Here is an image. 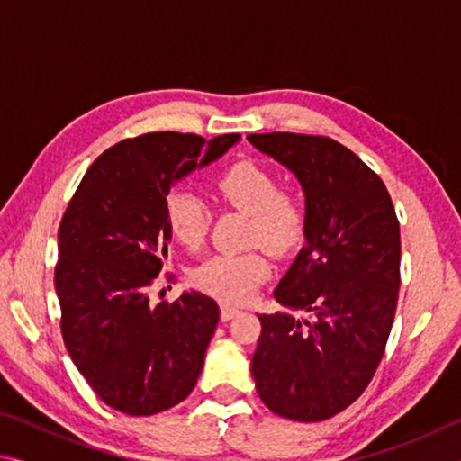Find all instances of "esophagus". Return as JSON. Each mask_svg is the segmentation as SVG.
<instances>
[{
    "instance_id": "34e87169",
    "label": "esophagus",
    "mask_w": 461,
    "mask_h": 461,
    "mask_svg": "<svg viewBox=\"0 0 461 461\" xmlns=\"http://www.w3.org/2000/svg\"><path fill=\"white\" fill-rule=\"evenodd\" d=\"M238 313H240L238 307L228 305V303H223L221 305V321H230V319H233Z\"/></svg>"
}]
</instances>
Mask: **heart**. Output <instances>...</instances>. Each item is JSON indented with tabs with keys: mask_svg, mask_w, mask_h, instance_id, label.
I'll list each match as a JSON object with an SVG mask.
<instances>
[{
	"mask_svg": "<svg viewBox=\"0 0 461 461\" xmlns=\"http://www.w3.org/2000/svg\"><path fill=\"white\" fill-rule=\"evenodd\" d=\"M213 191L238 212L252 217L249 240L272 254L299 248L307 233V207L296 193L280 191L270 168L254 160H240L215 178ZM170 236L189 252L203 248L212 215L191 191H170L165 201ZM268 260L260 252H223L205 260L193 272L194 285L225 301H244L268 276Z\"/></svg>",
	"mask_w": 461,
	"mask_h": 461,
	"instance_id": "b5f03b06",
	"label": "heart"
}]
</instances>
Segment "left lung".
<instances>
[{
  "label": "left lung",
  "instance_id": "1",
  "mask_svg": "<svg viewBox=\"0 0 461 461\" xmlns=\"http://www.w3.org/2000/svg\"><path fill=\"white\" fill-rule=\"evenodd\" d=\"M248 140L291 170L307 207L305 246L275 288L286 311L258 315L252 376L272 412L315 423L348 409L384 354L401 286L399 220L380 176L335 140Z\"/></svg>",
  "mask_w": 461,
  "mask_h": 461
}]
</instances>
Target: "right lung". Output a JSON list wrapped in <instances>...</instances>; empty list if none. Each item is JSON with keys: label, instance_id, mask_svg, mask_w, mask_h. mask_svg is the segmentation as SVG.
I'll use <instances>...</instances> for the list:
<instances>
[{"label": "right lung", "instance_id": "1", "mask_svg": "<svg viewBox=\"0 0 461 461\" xmlns=\"http://www.w3.org/2000/svg\"><path fill=\"white\" fill-rule=\"evenodd\" d=\"M240 140L152 131L99 156L59 228L54 286L60 331L77 370L101 401L131 417L175 407L197 384L220 307L189 291L154 305L167 260L170 186Z\"/></svg>", "mask_w": 461, "mask_h": 461}]
</instances>
